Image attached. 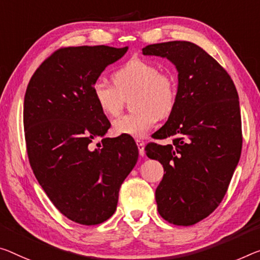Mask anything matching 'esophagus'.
Segmentation results:
<instances>
[{"label":"esophagus","mask_w":260,"mask_h":260,"mask_svg":"<svg viewBox=\"0 0 260 260\" xmlns=\"http://www.w3.org/2000/svg\"><path fill=\"white\" fill-rule=\"evenodd\" d=\"M136 144H137V146H138L139 154H141V155L145 154V151H144V147H145V144H144V142H143V141H139V139H137V141H136Z\"/></svg>","instance_id":"obj_1"}]
</instances>
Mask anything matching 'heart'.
Returning a JSON list of instances; mask_svg holds the SVG:
<instances>
[{
	"label": "heart",
	"mask_w": 260,
	"mask_h": 260,
	"mask_svg": "<svg viewBox=\"0 0 260 260\" xmlns=\"http://www.w3.org/2000/svg\"><path fill=\"white\" fill-rule=\"evenodd\" d=\"M114 85L99 79L91 86V95L99 109L108 117H116L131 94L133 113L113 123L115 135L142 138L159 117L173 111L178 99V82L170 70H159L153 61L133 58L113 74Z\"/></svg>",
	"instance_id": "heart-1"
}]
</instances>
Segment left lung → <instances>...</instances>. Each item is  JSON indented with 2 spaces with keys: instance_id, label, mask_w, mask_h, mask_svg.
<instances>
[{
  "instance_id": "1",
  "label": "left lung",
  "mask_w": 260,
  "mask_h": 260,
  "mask_svg": "<svg viewBox=\"0 0 260 260\" xmlns=\"http://www.w3.org/2000/svg\"><path fill=\"white\" fill-rule=\"evenodd\" d=\"M143 54L165 57L178 70V99L166 124L149 143L146 155L164 167L155 189L160 216L193 225L213 213L229 187L242 152L238 94L228 72L190 42L152 44Z\"/></svg>"
}]
</instances>
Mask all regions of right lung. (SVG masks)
<instances>
[{"mask_svg":"<svg viewBox=\"0 0 260 260\" xmlns=\"http://www.w3.org/2000/svg\"><path fill=\"white\" fill-rule=\"evenodd\" d=\"M127 47H60L31 77L24 98V135L31 169L62 215L96 225L115 213L119 187L136 165L138 147L127 136H105L110 122L91 86Z\"/></svg>","mask_w":260,"mask_h":260,"instance_id":"add662e5","label":"right lung"}]
</instances>
